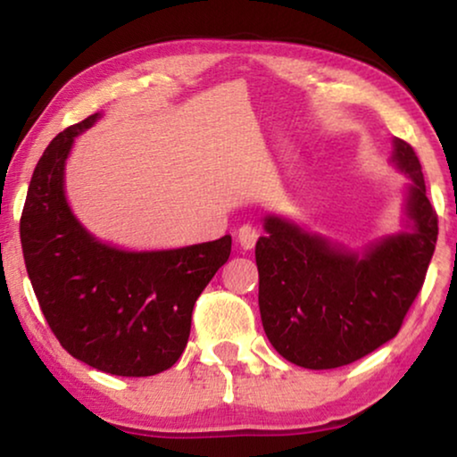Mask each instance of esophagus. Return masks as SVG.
<instances>
[{
	"label": "esophagus",
	"instance_id": "esophagus-1",
	"mask_svg": "<svg viewBox=\"0 0 457 457\" xmlns=\"http://www.w3.org/2000/svg\"><path fill=\"white\" fill-rule=\"evenodd\" d=\"M258 237H260V230L252 227V224H243V227L237 230V239H239V245L243 249H253Z\"/></svg>",
	"mask_w": 457,
	"mask_h": 457
}]
</instances>
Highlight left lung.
Segmentation results:
<instances>
[{
    "instance_id": "left-lung-1",
    "label": "left lung",
    "mask_w": 457,
    "mask_h": 457,
    "mask_svg": "<svg viewBox=\"0 0 457 457\" xmlns=\"http://www.w3.org/2000/svg\"><path fill=\"white\" fill-rule=\"evenodd\" d=\"M393 162L410 177L411 233L355 253L268 216L255 245L260 314L268 341L293 364L328 370L364 358L402 328L435 253L439 220L427 197L420 160L395 139Z\"/></svg>"
}]
</instances>
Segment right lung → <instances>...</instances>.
<instances>
[{
  "instance_id": "right-lung-1",
  "label": "right lung",
  "mask_w": 457,
  "mask_h": 457,
  "mask_svg": "<svg viewBox=\"0 0 457 457\" xmlns=\"http://www.w3.org/2000/svg\"><path fill=\"white\" fill-rule=\"evenodd\" d=\"M99 114L49 143L21 216L24 264L46 320L72 358L116 377H154L185 352L197 297L230 255V237L166 252H122L68 208L64 164Z\"/></svg>"
}]
</instances>
